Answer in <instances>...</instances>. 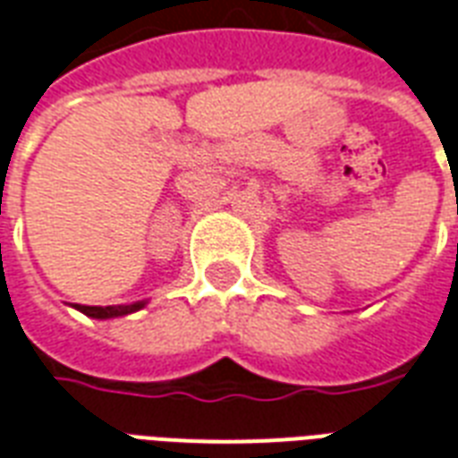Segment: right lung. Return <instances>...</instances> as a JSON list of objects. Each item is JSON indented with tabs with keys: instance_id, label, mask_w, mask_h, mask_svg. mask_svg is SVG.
<instances>
[{
	"instance_id": "add662e5",
	"label": "right lung",
	"mask_w": 458,
	"mask_h": 458,
	"mask_svg": "<svg viewBox=\"0 0 458 458\" xmlns=\"http://www.w3.org/2000/svg\"><path fill=\"white\" fill-rule=\"evenodd\" d=\"M145 306V301H135V303H128V306H80V303H74V308L80 310V313L89 315V318H99V320H106V318H118V315H128L135 313V310H140Z\"/></svg>"
}]
</instances>
